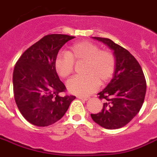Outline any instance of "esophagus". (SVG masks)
Wrapping results in <instances>:
<instances>
[{"instance_id":"obj_1","label":"esophagus","mask_w":157,"mask_h":157,"mask_svg":"<svg viewBox=\"0 0 157 157\" xmlns=\"http://www.w3.org/2000/svg\"><path fill=\"white\" fill-rule=\"evenodd\" d=\"M79 99H81V100H84V101H87L88 99L90 98H88V97H83V96H78L77 97Z\"/></svg>"}]
</instances>
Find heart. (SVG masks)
Segmentation results:
<instances>
[{
  "label": "heart",
  "instance_id": "1",
  "mask_svg": "<svg viewBox=\"0 0 157 157\" xmlns=\"http://www.w3.org/2000/svg\"><path fill=\"white\" fill-rule=\"evenodd\" d=\"M80 61H86L85 73L88 76L71 78L67 83V89L73 94L89 95L98 89V81L104 82L110 77L114 69V59L109 52L99 51L91 43L82 42L57 56L55 63L57 73L65 78L73 71V63Z\"/></svg>",
  "mask_w": 157,
  "mask_h": 157
}]
</instances>
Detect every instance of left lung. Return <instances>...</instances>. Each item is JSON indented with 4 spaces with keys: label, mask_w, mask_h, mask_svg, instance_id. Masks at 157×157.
I'll list each match as a JSON object with an SVG mask.
<instances>
[{
    "label": "left lung",
    "mask_w": 157,
    "mask_h": 157,
    "mask_svg": "<svg viewBox=\"0 0 157 157\" xmlns=\"http://www.w3.org/2000/svg\"><path fill=\"white\" fill-rule=\"evenodd\" d=\"M113 52L114 72L107 86L98 94L104 98L101 111L91 114L92 119L106 129L124 127L138 114L146 94V80L140 63L127 50L109 39L93 37Z\"/></svg>",
    "instance_id": "obj_1"
}]
</instances>
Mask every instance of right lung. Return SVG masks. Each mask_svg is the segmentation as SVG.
<instances>
[{
	"label": "right lung",
	"mask_w": 157,
	"mask_h": 157,
	"mask_svg": "<svg viewBox=\"0 0 157 157\" xmlns=\"http://www.w3.org/2000/svg\"><path fill=\"white\" fill-rule=\"evenodd\" d=\"M75 37L48 34L21 55L13 73L14 99L24 118L31 124L47 127L59 120L75 96L61 97L65 85L56 69L59 51Z\"/></svg>",
	"instance_id": "right-lung-1"
}]
</instances>
